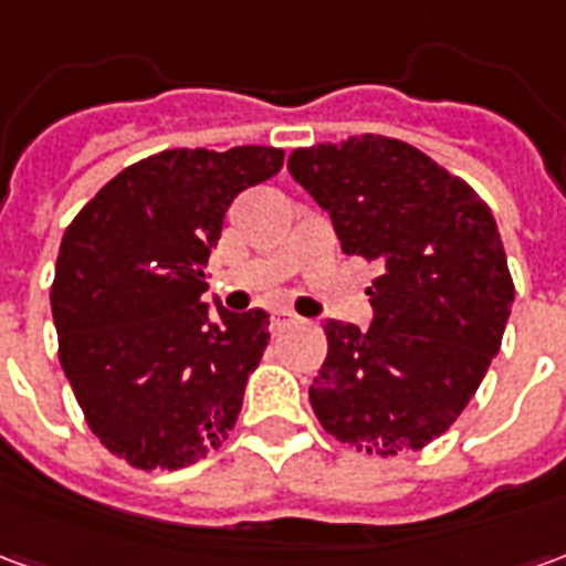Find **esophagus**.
Instances as JSON below:
<instances>
[{
  "mask_svg": "<svg viewBox=\"0 0 566 566\" xmlns=\"http://www.w3.org/2000/svg\"><path fill=\"white\" fill-rule=\"evenodd\" d=\"M294 324H300V315H294V312H287V308L272 312V331H284V327H294Z\"/></svg>",
  "mask_w": 566,
  "mask_h": 566,
  "instance_id": "obj_1",
  "label": "esophagus"
}]
</instances>
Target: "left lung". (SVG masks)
<instances>
[{"mask_svg": "<svg viewBox=\"0 0 566 566\" xmlns=\"http://www.w3.org/2000/svg\"><path fill=\"white\" fill-rule=\"evenodd\" d=\"M287 169L345 254L381 266L369 331L324 324L312 409L357 451L424 449L470 403L510 321L515 284L494 214L463 178L388 136L296 148Z\"/></svg>", "mask_w": 566, "mask_h": 566, "instance_id": "obj_1", "label": "left lung"}]
</instances>
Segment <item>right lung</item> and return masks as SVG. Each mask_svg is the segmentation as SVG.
Masks as SVG:
<instances>
[{
  "label": "right lung",
  "instance_id": "add662e5",
  "mask_svg": "<svg viewBox=\"0 0 566 566\" xmlns=\"http://www.w3.org/2000/svg\"><path fill=\"white\" fill-rule=\"evenodd\" d=\"M284 150L172 148L115 175L69 223L51 308L91 430L139 470L197 463L233 430L270 315L202 303L223 214Z\"/></svg>",
  "mask_w": 566,
  "mask_h": 566
}]
</instances>
